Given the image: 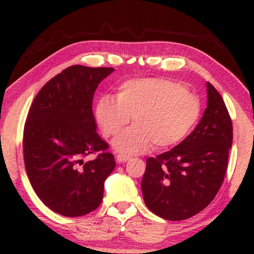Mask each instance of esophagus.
<instances>
[{
  "label": "esophagus",
  "instance_id": "34e87169",
  "mask_svg": "<svg viewBox=\"0 0 254 254\" xmlns=\"http://www.w3.org/2000/svg\"><path fill=\"white\" fill-rule=\"evenodd\" d=\"M130 158H131L130 156L123 155V154H118V155H117V157H116V159H117V162H118V163H124V162H127V161H129Z\"/></svg>",
  "mask_w": 254,
  "mask_h": 254
}]
</instances>
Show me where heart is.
<instances>
[{"label":"heart","mask_w":254,"mask_h":254,"mask_svg":"<svg viewBox=\"0 0 254 254\" xmlns=\"http://www.w3.org/2000/svg\"><path fill=\"white\" fill-rule=\"evenodd\" d=\"M96 120L105 137L117 135L130 118L134 126L113 141L117 151L142 154L151 145L162 150L183 140L201 114L200 99L171 79L149 77L124 82L116 98L97 102Z\"/></svg>","instance_id":"1"}]
</instances>
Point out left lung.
<instances>
[{
    "label": "left lung",
    "instance_id": "left-lung-1",
    "mask_svg": "<svg viewBox=\"0 0 254 254\" xmlns=\"http://www.w3.org/2000/svg\"><path fill=\"white\" fill-rule=\"evenodd\" d=\"M207 107L194 130L178 145L147 159L141 189L157 216L183 221L203 210L223 184L232 145V123L224 100L207 82Z\"/></svg>",
    "mask_w": 254,
    "mask_h": 254
}]
</instances>
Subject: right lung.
Listing matches in <instances>:
<instances>
[{
  "mask_svg": "<svg viewBox=\"0 0 254 254\" xmlns=\"http://www.w3.org/2000/svg\"><path fill=\"white\" fill-rule=\"evenodd\" d=\"M113 70L68 67L41 88L27 114L23 137L27 177L38 197L62 216L95 210L105 179L116 168L92 113L97 86ZM96 152L100 154L93 161L82 162Z\"/></svg>",
  "mask_w": 254,
  "mask_h": 254,
  "instance_id": "1",
  "label": "right lung"
}]
</instances>
